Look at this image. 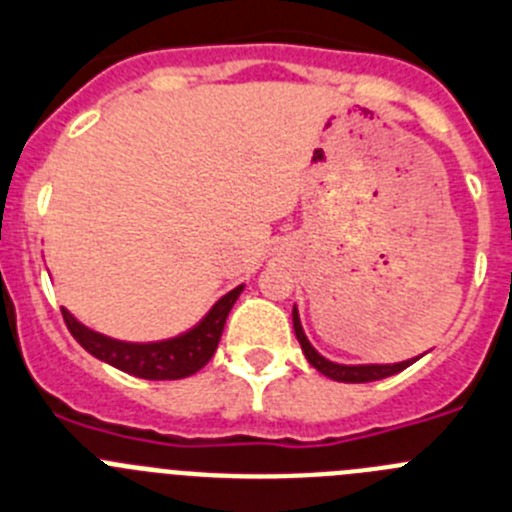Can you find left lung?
I'll use <instances>...</instances> for the list:
<instances>
[{
    "label": "left lung",
    "mask_w": 512,
    "mask_h": 512,
    "mask_svg": "<svg viewBox=\"0 0 512 512\" xmlns=\"http://www.w3.org/2000/svg\"><path fill=\"white\" fill-rule=\"evenodd\" d=\"M293 331H296V339L301 344L303 354H306L308 365L316 367L321 375L331 377L336 382H372V380H382V377H390V375H398L403 372L405 367H411L416 359L421 357H413V359H403V362H393V365H342V362H334V359H326L319 349L313 347L308 342L306 331H303L301 324V316H298V308L293 306Z\"/></svg>",
    "instance_id": "8db88e82"
}]
</instances>
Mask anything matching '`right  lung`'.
I'll return each mask as SVG.
<instances>
[{
	"mask_svg": "<svg viewBox=\"0 0 512 512\" xmlns=\"http://www.w3.org/2000/svg\"><path fill=\"white\" fill-rule=\"evenodd\" d=\"M242 290H245V283L224 293L191 329L168 336V339H158V342L114 339V336L81 324L68 308H63V319H66L73 339L101 362H107L127 375L142 377V380H181V377L199 372L214 357L229 311Z\"/></svg>",
	"mask_w": 512,
	"mask_h": 512,
	"instance_id": "add662e5",
	"label": "right lung"
}]
</instances>
